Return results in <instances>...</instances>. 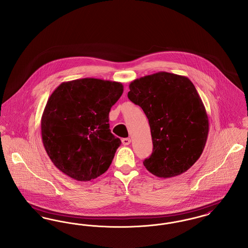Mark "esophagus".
Masks as SVG:
<instances>
[{
  "mask_svg": "<svg viewBox=\"0 0 248 248\" xmlns=\"http://www.w3.org/2000/svg\"><path fill=\"white\" fill-rule=\"evenodd\" d=\"M122 143H123L124 146H127V145H129L130 143H131V140L128 139V138L123 139V140H122Z\"/></svg>",
  "mask_w": 248,
  "mask_h": 248,
  "instance_id": "1",
  "label": "esophagus"
}]
</instances>
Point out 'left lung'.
<instances>
[{
    "label": "left lung",
    "mask_w": 248,
    "mask_h": 248,
    "mask_svg": "<svg viewBox=\"0 0 248 248\" xmlns=\"http://www.w3.org/2000/svg\"><path fill=\"white\" fill-rule=\"evenodd\" d=\"M128 98L149 120L154 151L143 164L156 177H176L200 158L207 140L208 117L189 78L165 71L129 84Z\"/></svg>",
    "instance_id": "left-lung-1"
}]
</instances>
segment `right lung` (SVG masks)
<instances>
[{
  "label": "right lung",
  "mask_w": 248,
  "mask_h": 248,
  "mask_svg": "<svg viewBox=\"0 0 248 248\" xmlns=\"http://www.w3.org/2000/svg\"><path fill=\"white\" fill-rule=\"evenodd\" d=\"M124 92L118 82L83 78L64 82L48 98L41 130L49 158L62 173L90 181L105 173L121 140L108 113Z\"/></svg>",
  "instance_id": "obj_1"
}]
</instances>
